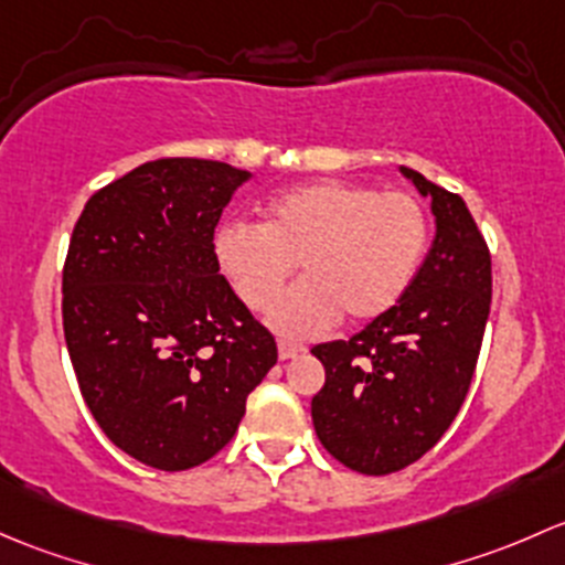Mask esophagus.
I'll list each match as a JSON object with an SVG mask.
<instances>
[{
	"instance_id": "1",
	"label": "esophagus",
	"mask_w": 565,
	"mask_h": 565,
	"mask_svg": "<svg viewBox=\"0 0 565 565\" xmlns=\"http://www.w3.org/2000/svg\"><path fill=\"white\" fill-rule=\"evenodd\" d=\"M277 351H280V359H294L299 353H305L307 348L301 342H290V340H280L277 342Z\"/></svg>"
}]
</instances>
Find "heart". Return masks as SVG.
I'll list each match as a JSON object with an SVG mask.
<instances>
[{"label": "heart", "mask_w": 565, "mask_h": 565, "mask_svg": "<svg viewBox=\"0 0 565 565\" xmlns=\"http://www.w3.org/2000/svg\"><path fill=\"white\" fill-rule=\"evenodd\" d=\"M427 236V212L411 193L318 179L271 198L264 225L225 223L214 255L255 312L269 310L299 259L306 280L276 300L271 326L285 337H312L342 312L364 323L392 310L416 277Z\"/></svg>", "instance_id": "heart-1"}]
</instances>
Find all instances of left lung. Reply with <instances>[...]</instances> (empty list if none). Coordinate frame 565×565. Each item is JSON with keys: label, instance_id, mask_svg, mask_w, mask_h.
Masks as SVG:
<instances>
[{"label": "left lung", "instance_id": "8db88e82", "mask_svg": "<svg viewBox=\"0 0 565 565\" xmlns=\"http://www.w3.org/2000/svg\"><path fill=\"white\" fill-rule=\"evenodd\" d=\"M433 198L435 242L403 299L351 340L312 348L326 383L318 440L337 462L388 476L427 455L462 408L492 301V258L457 193L403 168Z\"/></svg>", "mask_w": 565, "mask_h": 565}]
</instances>
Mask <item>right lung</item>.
<instances>
[{"label": "right lung", "mask_w": 565, "mask_h": 565, "mask_svg": "<svg viewBox=\"0 0 565 565\" xmlns=\"http://www.w3.org/2000/svg\"><path fill=\"white\" fill-rule=\"evenodd\" d=\"M249 173L160 157L86 201L62 269V326L92 416L125 455L190 470L234 438L277 364L275 334L220 275L214 228Z\"/></svg>", "instance_id": "1"}]
</instances>
